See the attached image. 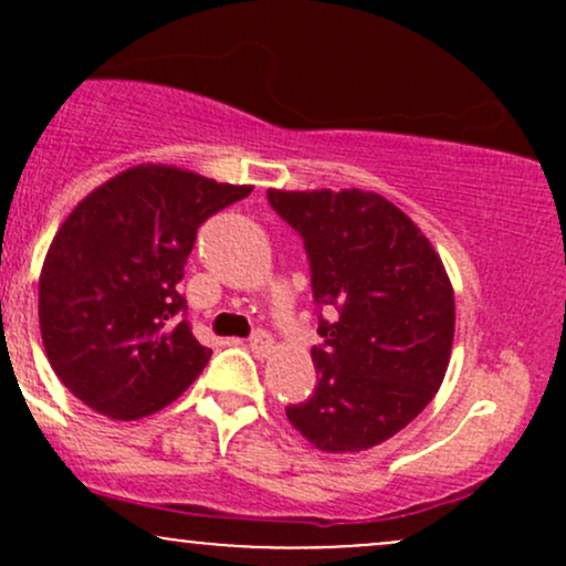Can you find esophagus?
<instances>
[{
    "instance_id": "34e87169",
    "label": "esophagus",
    "mask_w": 566,
    "mask_h": 566,
    "mask_svg": "<svg viewBox=\"0 0 566 566\" xmlns=\"http://www.w3.org/2000/svg\"><path fill=\"white\" fill-rule=\"evenodd\" d=\"M247 346H250V350L255 356H269V350H271V337L265 335V333H255L250 337V343H247Z\"/></svg>"
}]
</instances>
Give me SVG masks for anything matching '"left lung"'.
<instances>
[{
  "label": "left lung",
  "instance_id": "1",
  "mask_svg": "<svg viewBox=\"0 0 566 566\" xmlns=\"http://www.w3.org/2000/svg\"><path fill=\"white\" fill-rule=\"evenodd\" d=\"M271 207L303 237L324 346L314 394L287 407L322 452H365L423 412L452 354L454 292L412 218L361 188L279 191Z\"/></svg>",
  "mask_w": 566,
  "mask_h": 566
}]
</instances>
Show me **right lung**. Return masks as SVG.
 Listing matches in <instances>:
<instances>
[{
  "instance_id": "1",
  "label": "right lung",
  "mask_w": 566,
  "mask_h": 566,
  "mask_svg": "<svg viewBox=\"0 0 566 566\" xmlns=\"http://www.w3.org/2000/svg\"><path fill=\"white\" fill-rule=\"evenodd\" d=\"M250 191L138 165L69 212L39 274V329L76 399L112 420H138L199 378L212 350L184 319L178 282L199 226Z\"/></svg>"
}]
</instances>
